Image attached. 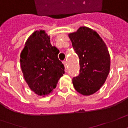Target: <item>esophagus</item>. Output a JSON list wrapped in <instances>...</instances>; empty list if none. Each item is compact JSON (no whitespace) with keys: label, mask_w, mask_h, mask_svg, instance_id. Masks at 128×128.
Instances as JSON below:
<instances>
[{"label":"esophagus","mask_w":128,"mask_h":128,"mask_svg":"<svg viewBox=\"0 0 128 128\" xmlns=\"http://www.w3.org/2000/svg\"><path fill=\"white\" fill-rule=\"evenodd\" d=\"M63 64H64V66H65V68H66V66H67L66 62V61H63Z\"/></svg>","instance_id":"obj_1"}]
</instances>
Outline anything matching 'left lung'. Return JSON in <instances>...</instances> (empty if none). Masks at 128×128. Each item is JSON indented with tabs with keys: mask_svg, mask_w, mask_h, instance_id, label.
I'll return each instance as SVG.
<instances>
[{
	"mask_svg": "<svg viewBox=\"0 0 128 128\" xmlns=\"http://www.w3.org/2000/svg\"><path fill=\"white\" fill-rule=\"evenodd\" d=\"M68 36L80 66L79 75L73 78L74 88L82 95H92L103 85L110 73L108 48L98 33L87 27H80Z\"/></svg>",
	"mask_w": 128,
	"mask_h": 128,
	"instance_id": "left-lung-1",
	"label": "left lung"
}]
</instances>
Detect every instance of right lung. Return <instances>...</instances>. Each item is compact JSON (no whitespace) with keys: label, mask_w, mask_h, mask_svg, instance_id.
<instances>
[{"label":"right lung","mask_w":128,"mask_h":128,"mask_svg":"<svg viewBox=\"0 0 128 128\" xmlns=\"http://www.w3.org/2000/svg\"><path fill=\"white\" fill-rule=\"evenodd\" d=\"M44 30L35 31L27 39L20 53V68L30 89L39 96L52 92L64 73V66Z\"/></svg>","instance_id":"add662e5"}]
</instances>
